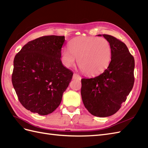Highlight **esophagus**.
I'll return each mask as SVG.
<instances>
[{
    "instance_id": "34e87169",
    "label": "esophagus",
    "mask_w": 148,
    "mask_h": 148,
    "mask_svg": "<svg viewBox=\"0 0 148 148\" xmlns=\"http://www.w3.org/2000/svg\"><path fill=\"white\" fill-rule=\"evenodd\" d=\"M73 78L74 79H77V80H81V77L80 76V75L77 74H76V73H74Z\"/></svg>"
}]
</instances>
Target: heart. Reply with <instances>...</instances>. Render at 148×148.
<instances>
[{"label":"heart","instance_id":"b5f03b06","mask_svg":"<svg viewBox=\"0 0 148 148\" xmlns=\"http://www.w3.org/2000/svg\"><path fill=\"white\" fill-rule=\"evenodd\" d=\"M112 58V49L104 37H80L69 44V49L61 52L62 64L67 67L74 66L76 59L83 73L89 75L99 74L107 69Z\"/></svg>","mask_w":148,"mask_h":148}]
</instances>
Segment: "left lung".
I'll use <instances>...</instances> for the list:
<instances>
[{
    "mask_svg": "<svg viewBox=\"0 0 148 148\" xmlns=\"http://www.w3.org/2000/svg\"><path fill=\"white\" fill-rule=\"evenodd\" d=\"M103 36L111 46L110 64L98 76L81 79L83 103L91 114L97 117H108L118 111L134 82V59L126 45L112 36Z\"/></svg>",
    "mask_w": 148,
    "mask_h": 148,
    "instance_id": "left-lung-1",
    "label": "left lung"
}]
</instances>
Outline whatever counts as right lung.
Listing matches in <instances>:
<instances>
[{
  "instance_id": "1",
  "label": "right lung",
  "mask_w": 148,
  "mask_h": 148,
  "mask_svg": "<svg viewBox=\"0 0 148 148\" xmlns=\"http://www.w3.org/2000/svg\"><path fill=\"white\" fill-rule=\"evenodd\" d=\"M65 37L46 36L29 41L15 56L12 82L21 104L40 115L54 111L73 78L60 60Z\"/></svg>"
}]
</instances>
